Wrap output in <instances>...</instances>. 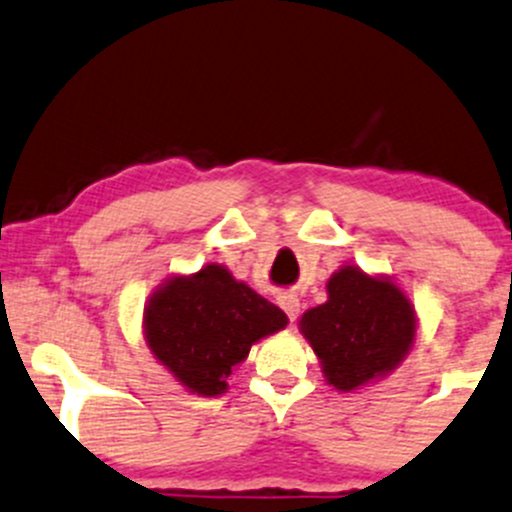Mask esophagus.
Returning a JSON list of instances; mask_svg holds the SVG:
<instances>
[{
  "mask_svg": "<svg viewBox=\"0 0 512 512\" xmlns=\"http://www.w3.org/2000/svg\"><path fill=\"white\" fill-rule=\"evenodd\" d=\"M277 301H279V306H282V309L287 311L289 321H297V316H299V299H297V294H282V297H279Z\"/></svg>",
  "mask_w": 512,
  "mask_h": 512,
  "instance_id": "esophagus-1",
  "label": "esophagus"
}]
</instances>
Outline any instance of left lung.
Wrapping results in <instances>:
<instances>
[{
  "label": "left lung",
  "instance_id": "1",
  "mask_svg": "<svg viewBox=\"0 0 512 512\" xmlns=\"http://www.w3.org/2000/svg\"><path fill=\"white\" fill-rule=\"evenodd\" d=\"M326 294L324 304L301 314L299 331L333 390L378 383L412 353L419 319L395 279L343 265L328 277Z\"/></svg>",
  "mask_w": 512,
  "mask_h": 512
}]
</instances>
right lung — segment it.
<instances>
[{
  "label": "right lung",
  "mask_w": 512,
  "mask_h": 512,
  "mask_svg": "<svg viewBox=\"0 0 512 512\" xmlns=\"http://www.w3.org/2000/svg\"><path fill=\"white\" fill-rule=\"evenodd\" d=\"M287 324L279 306L218 262L166 277L149 294L142 316L149 353L198 397L223 395L250 348Z\"/></svg>",
  "instance_id": "obj_1"
}]
</instances>
